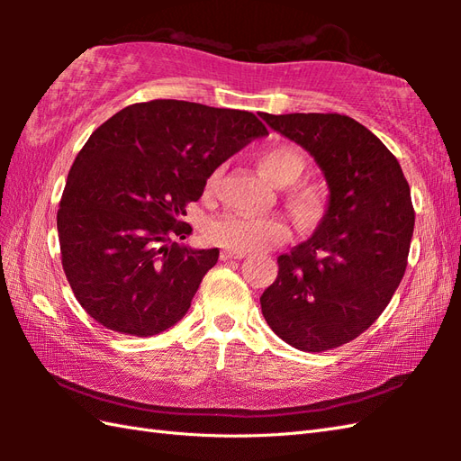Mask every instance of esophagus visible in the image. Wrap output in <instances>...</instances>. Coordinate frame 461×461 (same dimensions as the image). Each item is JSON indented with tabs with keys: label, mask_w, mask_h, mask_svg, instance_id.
Wrapping results in <instances>:
<instances>
[{
	"label": "esophagus",
	"mask_w": 461,
	"mask_h": 461,
	"mask_svg": "<svg viewBox=\"0 0 461 461\" xmlns=\"http://www.w3.org/2000/svg\"><path fill=\"white\" fill-rule=\"evenodd\" d=\"M221 261H230V259H243V258H246V253H236V251H228V249H225V251H221Z\"/></svg>",
	"instance_id": "1"
}]
</instances>
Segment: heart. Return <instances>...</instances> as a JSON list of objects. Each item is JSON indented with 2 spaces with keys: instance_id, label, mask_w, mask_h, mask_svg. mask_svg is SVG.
<instances>
[{
  "instance_id": "b5f03b06",
  "label": "heart",
  "mask_w": 461,
  "mask_h": 461,
  "mask_svg": "<svg viewBox=\"0 0 461 461\" xmlns=\"http://www.w3.org/2000/svg\"><path fill=\"white\" fill-rule=\"evenodd\" d=\"M261 172L277 185H287L299 180L305 170V156L291 144H269L258 154ZM220 172H213L208 182L213 188ZM293 202L301 210H312L319 205V192L315 188H299L293 192ZM203 236L218 248L236 253H249L266 249L273 243L285 241L289 230L285 221L277 215H246V213H223L205 223Z\"/></svg>"
}]
</instances>
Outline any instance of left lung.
Returning a JSON list of instances; mask_svg holds the SVG:
<instances>
[{
	"label": "left lung",
	"mask_w": 461,
	"mask_h": 461,
	"mask_svg": "<svg viewBox=\"0 0 461 461\" xmlns=\"http://www.w3.org/2000/svg\"><path fill=\"white\" fill-rule=\"evenodd\" d=\"M305 149L329 200L312 236L279 256L259 299L267 325L307 352L337 348L375 322L404 277L414 208L394 154L345 114H259Z\"/></svg>",
	"instance_id": "8db88e82"
}]
</instances>
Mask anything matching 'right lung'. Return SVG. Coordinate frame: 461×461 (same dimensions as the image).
<instances>
[{"label": "right lung", "instance_id": "add662e5", "mask_svg": "<svg viewBox=\"0 0 461 461\" xmlns=\"http://www.w3.org/2000/svg\"><path fill=\"white\" fill-rule=\"evenodd\" d=\"M267 134L256 114L158 99L119 111L68 170L57 213L61 259L77 301L103 327L154 337L190 309L220 249L178 243L213 170Z\"/></svg>", "mask_w": 461, "mask_h": 461}]
</instances>
